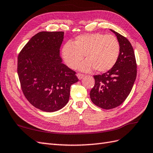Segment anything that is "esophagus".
<instances>
[{
    "label": "esophagus",
    "instance_id": "obj_1",
    "mask_svg": "<svg viewBox=\"0 0 153 153\" xmlns=\"http://www.w3.org/2000/svg\"><path fill=\"white\" fill-rule=\"evenodd\" d=\"M77 78L79 79H81L84 77V75H83V74H82L78 73V74H77Z\"/></svg>",
    "mask_w": 153,
    "mask_h": 153
}]
</instances>
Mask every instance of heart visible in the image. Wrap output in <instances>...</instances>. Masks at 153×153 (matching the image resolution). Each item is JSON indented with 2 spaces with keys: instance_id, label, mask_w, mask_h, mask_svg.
Instances as JSON below:
<instances>
[{
  "instance_id": "1",
  "label": "heart",
  "mask_w": 153,
  "mask_h": 153,
  "mask_svg": "<svg viewBox=\"0 0 153 153\" xmlns=\"http://www.w3.org/2000/svg\"><path fill=\"white\" fill-rule=\"evenodd\" d=\"M120 54V44L113 35L100 33L83 34L68 42L62 49V56L66 65L76 68L85 56L87 60L79 68L84 72L96 69L105 72L115 66Z\"/></svg>"
}]
</instances>
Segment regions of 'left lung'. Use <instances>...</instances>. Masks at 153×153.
I'll use <instances>...</instances> for the list:
<instances>
[{
  "label": "left lung",
  "mask_w": 153,
  "mask_h": 153,
  "mask_svg": "<svg viewBox=\"0 0 153 153\" xmlns=\"http://www.w3.org/2000/svg\"><path fill=\"white\" fill-rule=\"evenodd\" d=\"M115 33L120 44V54L115 66L102 75L94 76L95 84L90 92L91 101L104 109L120 105L130 93L137 76L134 49L128 40Z\"/></svg>",
  "instance_id": "left-lung-1"
}]
</instances>
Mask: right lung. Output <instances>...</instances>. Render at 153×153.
Instances as JSON below:
<instances>
[{
	"instance_id": "1",
	"label": "right lung",
	"mask_w": 153,
	"mask_h": 153,
	"mask_svg": "<svg viewBox=\"0 0 153 153\" xmlns=\"http://www.w3.org/2000/svg\"><path fill=\"white\" fill-rule=\"evenodd\" d=\"M64 32L42 31L24 46L17 59L21 89L30 104L45 112L62 109L69 100L76 72L62 62Z\"/></svg>"
}]
</instances>
